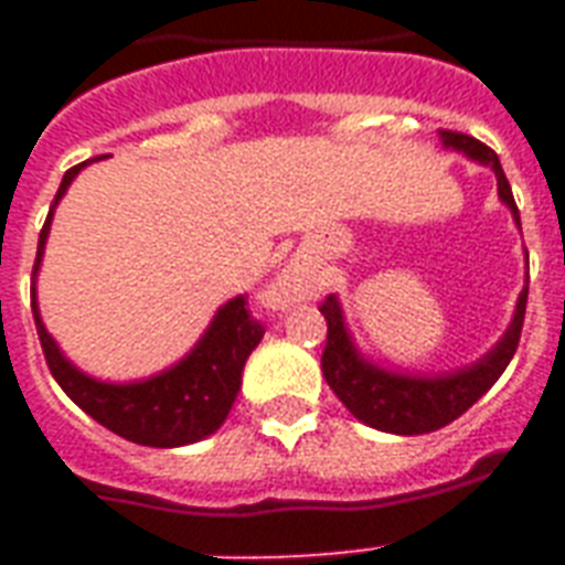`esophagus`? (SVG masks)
Masks as SVG:
<instances>
[{
  "label": "esophagus",
  "instance_id": "esophagus-1",
  "mask_svg": "<svg viewBox=\"0 0 565 565\" xmlns=\"http://www.w3.org/2000/svg\"><path fill=\"white\" fill-rule=\"evenodd\" d=\"M273 301L275 305H281V308H287L290 301H296V281H292V275H284L281 281L275 284Z\"/></svg>",
  "mask_w": 565,
  "mask_h": 565
}]
</instances>
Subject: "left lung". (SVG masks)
I'll list each match as a JSON object with an SVG mask.
<instances>
[{
    "label": "left lung",
    "mask_w": 565,
    "mask_h": 565,
    "mask_svg": "<svg viewBox=\"0 0 565 565\" xmlns=\"http://www.w3.org/2000/svg\"><path fill=\"white\" fill-rule=\"evenodd\" d=\"M439 135H443V143L451 146V149H460L475 161L490 163L495 170V179H499L501 202L508 204L519 222V207L513 202L508 175L501 170L499 154L481 140L463 135V131L443 128ZM525 305L527 287L519 296L516 317L510 322L508 334L501 337V343L481 363L446 377H407L390 375V372L377 370V366H370L363 361L361 354L354 352L349 334H345L343 310H340L334 296H326V301L319 305L328 322L326 349H322V375H326L328 386L337 393V398L349 407V413H354L358 419L372 425V428L404 434V437L430 434V430L446 428L448 422H455L457 416H463L499 381L501 372L508 370L510 358L516 354L519 337H522Z\"/></svg>",
    "instance_id": "8db88e82"
}]
</instances>
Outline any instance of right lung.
<instances>
[{
	"mask_svg": "<svg viewBox=\"0 0 565 565\" xmlns=\"http://www.w3.org/2000/svg\"><path fill=\"white\" fill-rule=\"evenodd\" d=\"M82 167L84 163L66 170L55 193V204ZM55 204H52V211H55ZM52 211L40 228L34 275H38L40 255H43ZM31 313H34L49 372L61 384V390L108 430L119 434L122 439H131L137 446L154 448L188 446L195 439L211 437L213 430L220 428L239 393V375H243L246 358L266 331L252 317L246 296H237L225 308H220L199 345L179 366L149 377V381H140V384H102V381L82 375L64 361V354L57 352L55 340L46 334V328L40 322L34 281H31Z\"/></svg>",
	"mask_w": 565,
	"mask_h": 565,
	"instance_id": "right-lung-1",
	"label": "right lung"
}]
</instances>
